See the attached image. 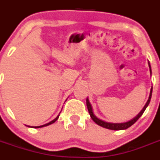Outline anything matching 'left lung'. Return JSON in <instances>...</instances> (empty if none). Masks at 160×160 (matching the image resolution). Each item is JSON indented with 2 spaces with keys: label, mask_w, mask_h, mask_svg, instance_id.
I'll list each match as a JSON object with an SVG mask.
<instances>
[{
  "label": "left lung",
  "mask_w": 160,
  "mask_h": 160,
  "mask_svg": "<svg viewBox=\"0 0 160 160\" xmlns=\"http://www.w3.org/2000/svg\"><path fill=\"white\" fill-rule=\"evenodd\" d=\"M148 66H149L150 73H151V75H152V68H151V65H150L149 62H148ZM152 89H151V91H150V95H149V98H148V102H146V104H145V106L143 107V108L142 109V111L138 113L135 118L131 119L130 121H128V122H120V123H114V122H105V121H103V120L100 119V118H98V117H96L95 115H94V111H93L92 106H91V104H90L88 98H87V109H88L89 114H90V117H91L93 121H94L96 124L101 126V127H102V128H107V129L114 130V131H120V130L128 129V128H130L131 126H132L133 124L135 123L137 120L138 119V118L142 116V114H143V112L145 111L146 108L148 107V105H149L151 98H152Z\"/></svg>",
  "instance_id": "8db88e82"
}]
</instances>
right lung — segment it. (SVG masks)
Returning <instances> with one entry per match:
<instances>
[{"label":"right lung","instance_id":"right-lung-1","mask_svg":"<svg viewBox=\"0 0 160 160\" xmlns=\"http://www.w3.org/2000/svg\"><path fill=\"white\" fill-rule=\"evenodd\" d=\"M59 114H58V115L57 117H56V118H54V119L52 120L51 122H48V123H46V124H44V125H42V126H38V127H32V128H43V127H46V126L50 125V124L53 123V122H56V121H57L58 118V117H59ZM28 127H29V126H28Z\"/></svg>","mask_w":160,"mask_h":160}]
</instances>
